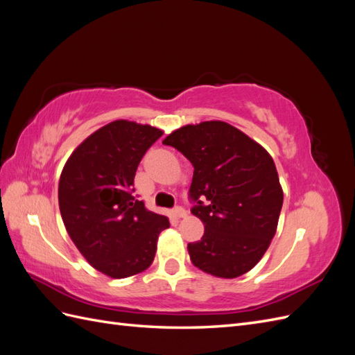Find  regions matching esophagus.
I'll list each match as a JSON object with an SVG mask.
<instances>
[{
    "label": "esophagus",
    "mask_w": 355,
    "mask_h": 355,
    "mask_svg": "<svg viewBox=\"0 0 355 355\" xmlns=\"http://www.w3.org/2000/svg\"><path fill=\"white\" fill-rule=\"evenodd\" d=\"M173 214H175V218H178V219H182V218H187V216H188L187 210L182 209V207H176V209L173 210Z\"/></svg>",
    "instance_id": "1"
}]
</instances>
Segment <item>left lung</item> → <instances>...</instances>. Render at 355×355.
Listing matches in <instances>:
<instances>
[{
    "instance_id": "obj_1",
    "label": "left lung",
    "mask_w": 355,
    "mask_h": 355,
    "mask_svg": "<svg viewBox=\"0 0 355 355\" xmlns=\"http://www.w3.org/2000/svg\"><path fill=\"white\" fill-rule=\"evenodd\" d=\"M163 144L194 166L189 192L198 206L192 214L202 222L204 235L188 244L191 262L219 278L249 272L270 247L283 206L272 157L237 127L218 120L180 127Z\"/></svg>"
}]
</instances>
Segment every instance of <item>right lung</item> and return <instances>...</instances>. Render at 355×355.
<instances>
[{
	"label": "right lung",
	"instance_id": "add662e5",
	"mask_svg": "<svg viewBox=\"0 0 355 355\" xmlns=\"http://www.w3.org/2000/svg\"><path fill=\"white\" fill-rule=\"evenodd\" d=\"M164 132L149 124L115 120L73 149L59 179V209L75 247L94 270L125 278L154 262L163 214L136 200L139 163Z\"/></svg>",
	"mask_w": 355,
	"mask_h": 355
}]
</instances>
